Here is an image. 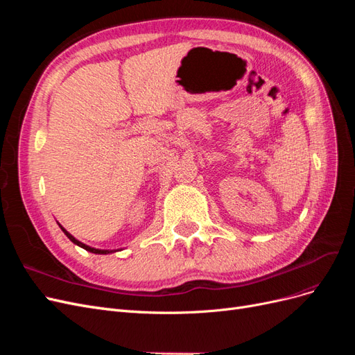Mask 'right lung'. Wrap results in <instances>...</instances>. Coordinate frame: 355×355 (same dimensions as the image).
Masks as SVG:
<instances>
[{
  "label": "right lung",
  "mask_w": 355,
  "mask_h": 355,
  "mask_svg": "<svg viewBox=\"0 0 355 355\" xmlns=\"http://www.w3.org/2000/svg\"><path fill=\"white\" fill-rule=\"evenodd\" d=\"M59 227H60V230L63 231V232H65V235H67V237L73 243V244H77V245H80V247H83V249H85V250H87V252H92V253H96V254H106V253H112L114 250H101V249H94V247H90V245H85V244H83L81 241H78L77 239H73L72 237V235L65 230V228H63L62 227V225L59 223Z\"/></svg>",
  "instance_id": "obj_1"
}]
</instances>
